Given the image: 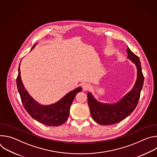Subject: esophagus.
Returning a JSON list of instances; mask_svg holds the SVG:
<instances>
[{
  "instance_id": "1",
  "label": "esophagus",
  "mask_w": 157,
  "mask_h": 157,
  "mask_svg": "<svg viewBox=\"0 0 157 157\" xmlns=\"http://www.w3.org/2000/svg\"><path fill=\"white\" fill-rule=\"evenodd\" d=\"M91 86L90 84H89L87 83V82H84V83H82V90H83L84 91H88L89 89H91Z\"/></svg>"
}]
</instances>
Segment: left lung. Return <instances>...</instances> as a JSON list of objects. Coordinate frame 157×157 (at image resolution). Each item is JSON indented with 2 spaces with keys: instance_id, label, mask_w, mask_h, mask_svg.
<instances>
[{
  "instance_id": "obj_1",
  "label": "left lung",
  "mask_w": 157,
  "mask_h": 157,
  "mask_svg": "<svg viewBox=\"0 0 157 157\" xmlns=\"http://www.w3.org/2000/svg\"><path fill=\"white\" fill-rule=\"evenodd\" d=\"M127 58L136 64L137 78L131 91L114 104L98 102L91 93H87V102L93 120L101 125H112L119 122L129 116L136 109L144 85V77L139 57L127 47Z\"/></svg>"
}]
</instances>
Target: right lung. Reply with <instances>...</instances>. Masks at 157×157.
<instances>
[{
    "mask_svg": "<svg viewBox=\"0 0 157 157\" xmlns=\"http://www.w3.org/2000/svg\"><path fill=\"white\" fill-rule=\"evenodd\" d=\"M36 45V44L33 45L31 50ZM20 65V63L18 66L17 86L21 101L27 113L36 121L48 126L56 127L64 124L68 120L71 105L76 95L81 91V87H79L68 93L55 104L48 105H41L30 96L22 83Z\"/></svg>",
    "mask_w": 157,
    "mask_h": 157,
    "instance_id": "add662e5",
    "label": "right lung"
}]
</instances>
